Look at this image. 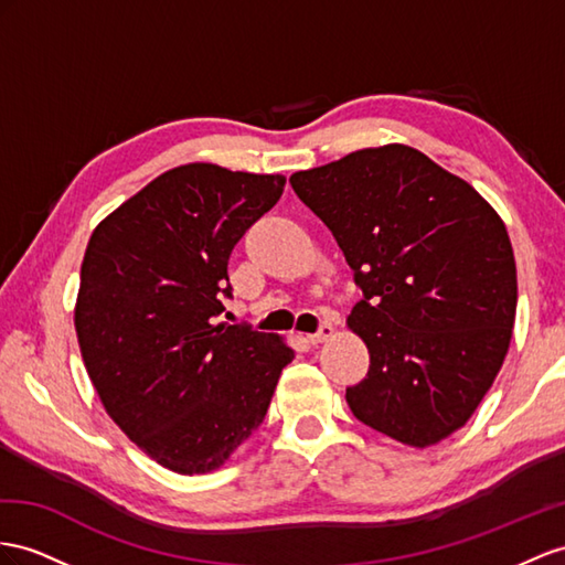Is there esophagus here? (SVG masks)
<instances>
[{
  "instance_id": "obj_1",
  "label": "esophagus",
  "mask_w": 565,
  "mask_h": 565,
  "mask_svg": "<svg viewBox=\"0 0 565 565\" xmlns=\"http://www.w3.org/2000/svg\"><path fill=\"white\" fill-rule=\"evenodd\" d=\"M334 337H337V329H334V324L324 322V324L320 327V331H317V334H308V341H310L312 345H317V343H324V341L334 339Z\"/></svg>"
}]
</instances>
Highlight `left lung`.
<instances>
[{
	"mask_svg": "<svg viewBox=\"0 0 565 565\" xmlns=\"http://www.w3.org/2000/svg\"><path fill=\"white\" fill-rule=\"evenodd\" d=\"M291 185L363 288L345 320L370 351L367 377L345 388L353 415L415 448L451 437L513 337L515 257L499 212L401 142L296 171Z\"/></svg>",
	"mask_w": 565,
	"mask_h": 565,
	"instance_id": "8db88e82",
	"label": "left lung"
}]
</instances>
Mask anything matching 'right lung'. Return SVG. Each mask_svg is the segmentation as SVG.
I'll list each match as a JSON object with an SVG mask.
<instances>
[{
  "label": "right lung",
  "instance_id": "obj_1",
  "mask_svg": "<svg viewBox=\"0 0 565 565\" xmlns=\"http://www.w3.org/2000/svg\"><path fill=\"white\" fill-rule=\"evenodd\" d=\"M284 185L281 173L173 167L85 248L74 310L85 370L126 437L179 475L222 468L296 358L277 334L220 322L228 255Z\"/></svg>",
  "mask_w": 565,
  "mask_h": 565
}]
</instances>
